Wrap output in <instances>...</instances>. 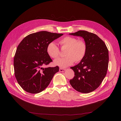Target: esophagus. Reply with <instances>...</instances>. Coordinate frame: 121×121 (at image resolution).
Wrapping results in <instances>:
<instances>
[{
    "instance_id": "obj_1",
    "label": "esophagus",
    "mask_w": 121,
    "mask_h": 121,
    "mask_svg": "<svg viewBox=\"0 0 121 121\" xmlns=\"http://www.w3.org/2000/svg\"><path fill=\"white\" fill-rule=\"evenodd\" d=\"M66 69H62V68H60L59 69V71L60 72H65Z\"/></svg>"
}]
</instances>
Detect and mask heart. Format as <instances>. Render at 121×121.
Masks as SVG:
<instances>
[{
  "instance_id": "obj_1",
  "label": "heart",
  "mask_w": 121,
  "mask_h": 121,
  "mask_svg": "<svg viewBox=\"0 0 121 121\" xmlns=\"http://www.w3.org/2000/svg\"><path fill=\"white\" fill-rule=\"evenodd\" d=\"M63 48H67L65 53L66 56L54 60V64L61 68H66L72 65L74 62L78 63L84 57L87 50L86 44L84 41L78 40L77 38L67 36L60 41ZM48 54L53 58H56L59 55V49L54 42L49 43L47 48Z\"/></svg>"
}]
</instances>
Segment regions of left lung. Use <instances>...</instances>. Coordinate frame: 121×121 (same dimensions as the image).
Masks as SVG:
<instances>
[{
  "label": "left lung",
  "instance_id": "8db88e82",
  "mask_svg": "<svg viewBox=\"0 0 121 121\" xmlns=\"http://www.w3.org/2000/svg\"><path fill=\"white\" fill-rule=\"evenodd\" d=\"M69 34L82 37L87 46L83 59L78 65L71 67L75 76L69 83L79 92L90 93L99 87L106 76L108 50L104 42L94 33L79 30Z\"/></svg>",
  "mask_w": 121,
  "mask_h": 121
}]
</instances>
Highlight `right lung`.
<instances>
[{"instance_id":"obj_1","label":"right lung","mask_w":121,"mask_h":121,"mask_svg":"<svg viewBox=\"0 0 121 121\" xmlns=\"http://www.w3.org/2000/svg\"><path fill=\"white\" fill-rule=\"evenodd\" d=\"M63 34L43 31L30 34L18 44L14 59L15 75L23 89L28 93L41 92L48 86L59 67H43L52 62L48 54V44Z\"/></svg>"}]
</instances>
